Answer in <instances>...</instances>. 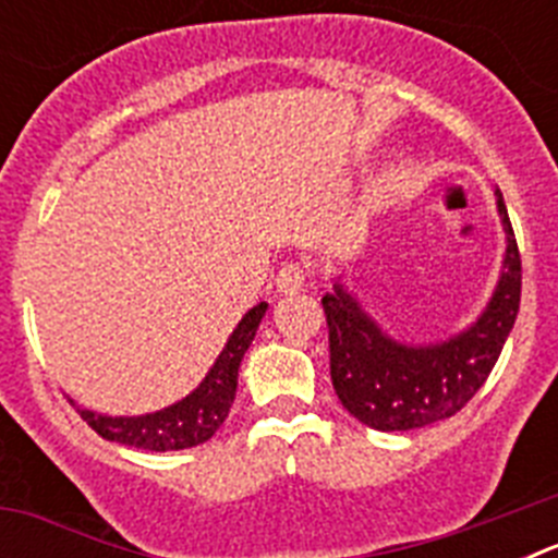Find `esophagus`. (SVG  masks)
<instances>
[{
  "mask_svg": "<svg viewBox=\"0 0 558 558\" xmlns=\"http://www.w3.org/2000/svg\"><path fill=\"white\" fill-rule=\"evenodd\" d=\"M304 284H307V270H304L299 263L282 265L279 274H276V290H279L282 295L302 293Z\"/></svg>",
  "mask_w": 558,
  "mask_h": 558,
  "instance_id": "1",
  "label": "esophagus"
}]
</instances>
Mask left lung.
Returning a JSON list of instances; mask_svg holds the SVG:
<instances>
[{"label": "left lung", "mask_w": 558, "mask_h": 558, "mask_svg": "<svg viewBox=\"0 0 558 558\" xmlns=\"http://www.w3.org/2000/svg\"><path fill=\"white\" fill-rule=\"evenodd\" d=\"M506 231L500 279L489 304L458 335L436 343H405L374 322L347 284L322 299L329 327V374L340 405L374 430H413L450 418L486 383L520 313L522 265L514 229L495 192Z\"/></svg>", "instance_id": "8db88e82"}]
</instances>
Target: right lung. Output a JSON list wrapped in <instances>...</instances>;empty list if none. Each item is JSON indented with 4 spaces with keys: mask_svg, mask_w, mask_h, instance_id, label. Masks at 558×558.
<instances>
[{
    "mask_svg": "<svg viewBox=\"0 0 558 558\" xmlns=\"http://www.w3.org/2000/svg\"><path fill=\"white\" fill-rule=\"evenodd\" d=\"M265 310H268V304L259 302L243 315V322L236 324L234 332L229 335L223 352L218 354L215 366L201 379V386L179 402H172L161 411L142 413V416H108V413H95L88 408H77V413L97 436H102L106 441H117V445L153 452L190 450V447L204 445L220 430V425L229 416V408L236 393L240 363L248 352Z\"/></svg>",
    "mask_w": 558,
    "mask_h": 558,
    "instance_id": "1",
    "label": "right lung"
}]
</instances>
